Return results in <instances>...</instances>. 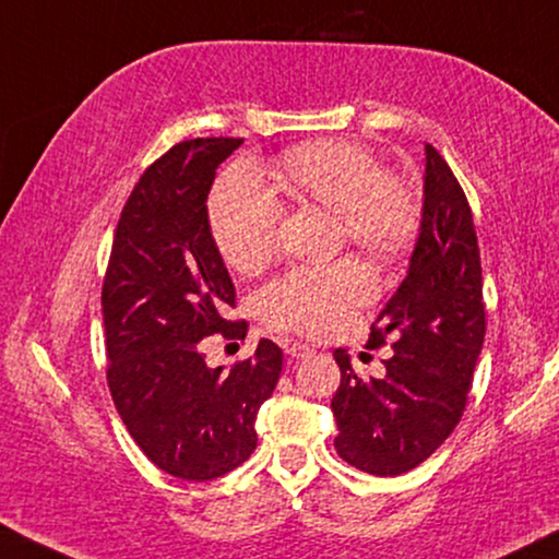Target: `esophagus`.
<instances>
[{
    "instance_id": "34e87169",
    "label": "esophagus",
    "mask_w": 559,
    "mask_h": 559,
    "mask_svg": "<svg viewBox=\"0 0 559 559\" xmlns=\"http://www.w3.org/2000/svg\"><path fill=\"white\" fill-rule=\"evenodd\" d=\"M286 354L290 356V359H308V356L313 354V346L301 344V341H294V344L286 346Z\"/></svg>"
}]
</instances>
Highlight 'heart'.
I'll use <instances>...</instances> for the list:
<instances>
[{
  "instance_id": "heart-1",
  "label": "heart",
  "mask_w": 559,
  "mask_h": 559,
  "mask_svg": "<svg viewBox=\"0 0 559 559\" xmlns=\"http://www.w3.org/2000/svg\"><path fill=\"white\" fill-rule=\"evenodd\" d=\"M281 186L296 200L338 218L341 236L361 253L389 258L404 251L419 223L412 188L381 173L377 157L354 140H319L283 155ZM215 246L226 263L253 271L276 248L281 203L269 182L251 168L223 175L207 203ZM371 296V281L354 261L329 269H296L258 294V313L273 329L321 336Z\"/></svg>"
}]
</instances>
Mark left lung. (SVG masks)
<instances>
[{
  "instance_id": "1",
  "label": "left lung",
  "mask_w": 559,
  "mask_h": 559,
  "mask_svg": "<svg viewBox=\"0 0 559 559\" xmlns=\"http://www.w3.org/2000/svg\"><path fill=\"white\" fill-rule=\"evenodd\" d=\"M419 238L409 271L371 326L391 341L384 377L361 379L344 348L333 352L341 386L331 402L338 456L377 477H399L444 444L462 419L485 344L481 263L472 211L454 173L424 147Z\"/></svg>"
}]
</instances>
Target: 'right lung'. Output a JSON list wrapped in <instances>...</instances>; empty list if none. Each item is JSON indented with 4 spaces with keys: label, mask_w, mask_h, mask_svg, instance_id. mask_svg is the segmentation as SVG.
<instances>
[{
    "label": "right lung",
    "mask_w": 559,
    "mask_h": 559,
    "mask_svg": "<svg viewBox=\"0 0 559 559\" xmlns=\"http://www.w3.org/2000/svg\"><path fill=\"white\" fill-rule=\"evenodd\" d=\"M240 143L186 140L150 165L122 207L103 286L112 402L147 460L188 481L253 454L258 409L283 369L269 338L233 369L200 352L211 333L240 338L248 326L226 319L236 288L207 221L215 170Z\"/></svg>",
    "instance_id": "1"
}]
</instances>
